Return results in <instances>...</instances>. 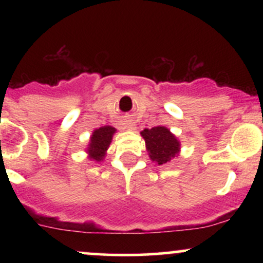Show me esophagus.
<instances>
[{"instance_id": "obj_1", "label": "esophagus", "mask_w": 263, "mask_h": 263, "mask_svg": "<svg viewBox=\"0 0 263 263\" xmlns=\"http://www.w3.org/2000/svg\"><path fill=\"white\" fill-rule=\"evenodd\" d=\"M128 129H135V126L131 125V126H129V127H128Z\"/></svg>"}]
</instances>
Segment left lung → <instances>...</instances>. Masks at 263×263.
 Wrapping results in <instances>:
<instances>
[{
	"mask_svg": "<svg viewBox=\"0 0 263 263\" xmlns=\"http://www.w3.org/2000/svg\"><path fill=\"white\" fill-rule=\"evenodd\" d=\"M141 135L146 141V148L149 152L151 159L159 165L168 163L179 152L180 144L176 136L163 126H157L151 129L146 128Z\"/></svg>",
	"mask_w": 263,
	"mask_h": 263,
	"instance_id": "8db88e82",
	"label": "left lung"
}]
</instances>
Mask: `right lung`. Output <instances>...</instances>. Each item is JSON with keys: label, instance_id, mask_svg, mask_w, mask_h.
Wrapping results in <instances>:
<instances>
[{"label": "right lung", "instance_id": "add662e5", "mask_svg": "<svg viewBox=\"0 0 263 263\" xmlns=\"http://www.w3.org/2000/svg\"><path fill=\"white\" fill-rule=\"evenodd\" d=\"M115 131L116 129L111 127V126H104V127H100L93 131L91 138H90L89 148H87L90 159L101 161L104 158L105 152H106L108 146H110Z\"/></svg>", "mask_w": 263, "mask_h": 263}]
</instances>
